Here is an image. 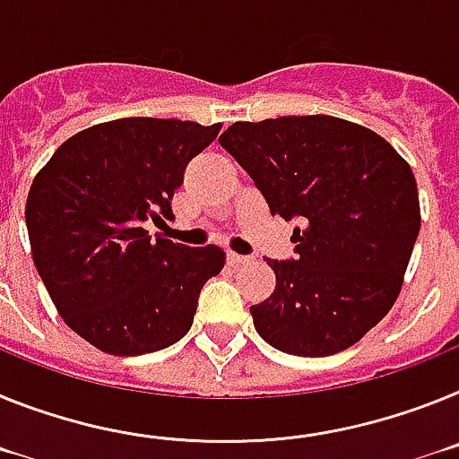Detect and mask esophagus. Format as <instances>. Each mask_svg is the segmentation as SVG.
Here are the masks:
<instances>
[{
	"label": "esophagus",
	"instance_id": "1",
	"mask_svg": "<svg viewBox=\"0 0 459 459\" xmlns=\"http://www.w3.org/2000/svg\"><path fill=\"white\" fill-rule=\"evenodd\" d=\"M226 261H229V265H242V263H249V261H252V258L242 256V254L229 252V254H226Z\"/></svg>",
	"mask_w": 459,
	"mask_h": 459
}]
</instances>
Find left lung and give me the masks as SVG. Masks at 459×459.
Returning a JSON list of instances; mask_svg holds the SVG:
<instances>
[{"mask_svg": "<svg viewBox=\"0 0 459 459\" xmlns=\"http://www.w3.org/2000/svg\"><path fill=\"white\" fill-rule=\"evenodd\" d=\"M219 143L270 214L296 219V256L268 258L277 286L254 328L290 356H333L390 312L420 230L411 166L372 129L330 115L235 122Z\"/></svg>", "mask_w": 459, "mask_h": 459, "instance_id": "1", "label": "left lung"}]
</instances>
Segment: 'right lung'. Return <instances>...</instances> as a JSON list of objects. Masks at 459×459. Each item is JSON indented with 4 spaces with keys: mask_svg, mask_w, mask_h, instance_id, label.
Returning a JSON list of instances; mask_svg holds the SVG:
<instances>
[{
    "mask_svg": "<svg viewBox=\"0 0 459 459\" xmlns=\"http://www.w3.org/2000/svg\"><path fill=\"white\" fill-rule=\"evenodd\" d=\"M219 129L154 117L103 122L62 143L31 182L34 265L64 324L91 346L143 356L189 333L201 289L226 254L152 240L143 224L173 219L186 163Z\"/></svg>",
    "mask_w": 459,
    "mask_h": 459,
    "instance_id": "obj_1",
    "label": "right lung"
}]
</instances>
